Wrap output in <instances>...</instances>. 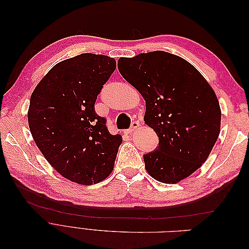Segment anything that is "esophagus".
Returning <instances> with one entry per match:
<instances>
[{
	"instance_id": "1",
	"label": "esophagus",
	"mask_w": 249,
	"mask_h": 249,
	"mask_svg": "<svg viewBox=\"0 0 249 249\" xmlns=\"http://www.w3.org/2000/svg\"><path fill=\"white\" fill-rule=\"evenodd\" d=\"M139 126H140V124H139V123H138V122H133V123H132V124H131L130 130L127 131V133H129V134L133 133L135 130H137Z\"/></svg>"
}]
</instances>
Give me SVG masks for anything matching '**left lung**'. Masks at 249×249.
<instances>
[{"mask_svg": "<svg viewBox=\"0 0 249 249\" xmlns=\"http://www.w3.org/2000/svg\"><path fill=\"white\" fill-rule=\"evenodd\" d=\"M118 71L145 101L144 123L159 145L143 155L155 179L176 184L208 159L220 133L221 111L214 90L185 59L167 52L119 58Z\"/></svg>", "mask_w": 249, "mask_h": 249, "instance_id": "left-lung-1", "label": "left lung"}]
</instances>
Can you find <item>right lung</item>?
Returning <instances> with one entry per match:
<instances>
[{"mask_svg": "<svg viewBox=\"0 0 249 249\" xmlns=\"http://www.w3.org/2000/svg\"><path fill=\"white\" fill-rule=\"evenodd\" d=\"M116 69L115 59L85 53L57 63L30 99L28 123L47 161L81 185L106 178L114 167L120 135H112L94 104Z\"/></svg>", "mask_w": 249, "mask_h": 249, "instance_id": "add662e5", "label": "right lung"}]
</instances>
